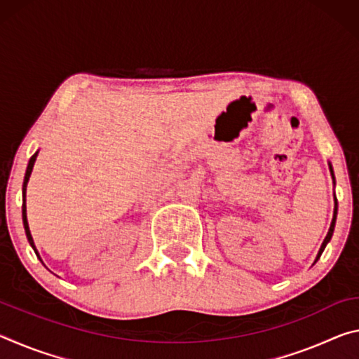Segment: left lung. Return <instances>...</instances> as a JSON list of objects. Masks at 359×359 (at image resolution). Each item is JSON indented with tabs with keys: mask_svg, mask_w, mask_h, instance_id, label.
Masks as SVG:
<instances>
[{
	"mask_svg": "<svg viewBox=\"0 0 359 359\" xmlns=\"http://www.w3.org/2000/svg\"><path fill=\"white\" fill-rule=\"evenodd\" d=\"M327 165H330V172H331V177H332L334 185H336V177H334V169H332V165H331V163H327ZM336 218H337V198H336V193H334V214H332V222H331V226H330V229H327V234H326V238H325V241H323V244H321L320 250H318V253H317V258H315V261H313V264L317 263V261L320 259L321 253H323V250H325L326 245H327V242H330V241H331V238H332L334 226H336Z\"/></svg>",
	"mask_w": 359,
	"mask_h": 359,
	"instance_id": "obj_1",
	"label": "left lung"
}]
</instances>
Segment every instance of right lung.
<instances>
[{"instance_id":"obj_1","label":"right lung","mask_w":359,"mask_h":359,"mask_svg":"<svg viewBox=\"0 0 359 359\" xmlns=\"http://www.w3.org/2000/svg\"><path fill=\"white\" fill-rule=\"evenodd\" d=\"M38 154H39V150L36 151V154H34L32 158H29L28 166H27V172H25V179H23V187H22V201H23V204H22V220H23V228H25V234H27V239H28V242H29V245L33 247L36 257H38V258L41 259L39 253H38V248H36V245H34L33 236H32V233H29V226H28V220H27V185H28L29 175H32L34 161H36V156H38ZM41 263H42V259H41ZM42 264H44V263H42Z\"/></svg>"}]
</instances>
